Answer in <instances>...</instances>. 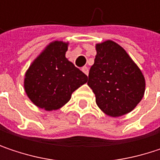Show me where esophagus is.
I'll return each instance as SVG.
<instances>
[{
  "label": "esophagus",
  "instance_id": "esophagus-1",
  "mask_svg": "<svg viewBox=\"0 0 160 160\" xmlns=\"http://www.w3.org/2000/svg\"><path fill=\"white\" fill-rule=\"evenodd\" d=\"M81 70L83 71V73H84V74L88 75V73H89V68H88L87 67H83V68H81Z\"/></svg>",
  "mask_w": 160,
  "mask_h": 160
}]
</instances>
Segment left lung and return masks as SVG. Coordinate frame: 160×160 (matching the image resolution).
Here are the masks:
<instances>
[{"instance_id":"left-lung-1","label":"left lung","mask_w":160,"mask_h":160,"mask_svg":"<svg viewBox=\"0 0 160 160\" xmlns=\"http://www.w3.org/2000/svg\"><path fill=\"white\" fill-rule=\"evenodd\" d=\"M96 52L88 85L97 106L111 117L131 112L144 96V75L126 51L112 41L96 44Z\"/></svg>"}]
</instances>
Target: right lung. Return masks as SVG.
<instances>
[{"instance_id":"obj_1","label":"right lung","mask_w":160,"mask_h":160,"mask_svg":"<svg viewBox=\"0 0 160 160\" xmlns=\"http://www.w3.org/2000/svg\"><path fill=\"white\" fill-rule=\"evenodd\" d=\"M68 43L53 42L28 69L24 87L28 98L47 111L67 104L72 92L87 82L88 77L66 58Z\"/></svg>"}]
</instances>
